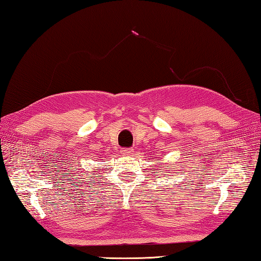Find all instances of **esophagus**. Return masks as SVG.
<instances>
[{
  "label": "esophagus",
  "mask_w": 261,
  "mask_h": 261,
  "mask_svg": "<svg viewBox=\"0 0 261 261\" xmlns=\"http://www.w3.org/2000/svg\"><path fill=\"white\" fill-rule=\"evenodd\" d=\"M132 152H134V149H131V148L121 149V153H122V154H131Z\"/></svg>",
  "instance_id": "esophagus-1"
}]
</instances>
